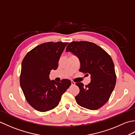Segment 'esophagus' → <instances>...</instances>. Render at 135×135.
I'll return each instance as SVG.
<instances>
[{
    "instance_id": "34e87169",
    "label": "esophagus",
    "mask_w": 135,
    "mask_h": 135,
    "mask_svg": "<svg viewBox=\"0 0 135 135\" xmlns=\"http://www.w3.org/2000/svg\"><path fill=\"white\" fill-rule=\"evenodd\" d=\"M71 84H72V85H74L75 84V82H74L73 81H71Z\"/></svg>"
}]
</instances>
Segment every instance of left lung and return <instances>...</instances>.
<instances>
[{
  "label": "left lung",
  "mask_w": 135,
  "mask_h": 135,
  "mask_svg": "<svg viewBox=\"0 0 135 135\" xmlns=\"http://www.w3.org/2000/svg\"><path fill=\"white\" fill-rule=\"evenodd\" d=\"M66 51L78 57L79 71L90 75V82L85 87L82 82L76 83L80 90L75 97L77 104L91 110L102 107L110 98L116 83L111 57L98 45L86 41L71 42Z\"/></svg>",
  "instance_id": "8db88e82"
}]
</instances>
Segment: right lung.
<instances>
[{
  "label": "right lung",
  "instance_id": "right-lung-1",
  "mask_svg": "<svg viewBox=\"0 0 135 135\" xmlns=\"http://www.w3.org/2000/svg\"><path fill=\"white\" fill-rule=\"evenodd\" d=\"M67 42H46L37 46L25 56L21 64L20 86L28 103L41 112L59 105L61 96L71 84L70 79L50 81L51 70L58 68L59 60Z\"/></svg>",
  "mask_w": 135,
  "mask_h": 135
}]
</instances>
